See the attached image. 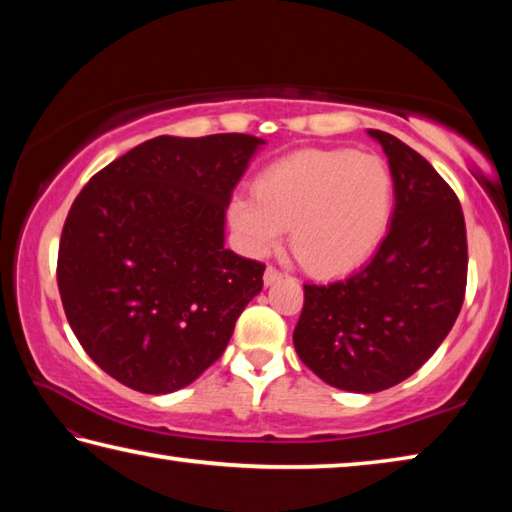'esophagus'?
Listing matches in <instances>:
<instances>
[{
	"label": "esophagus",
	"mask_w": 512,
	"mask_h": 512,
	"mask_svg": "<svg viewBox=\"0 0 512 512\" xmlns=\"http://www.w3.org/2000/svg\"><path fill=\"white\" fill-rule=\"evenodd\" d=\"M281 279H283V272H281V270H276L274 265H267V267H265V274H263L265 285H272V283L281 281Z\"/></svg>",
	"instance_id": "34e87169"
}]
</instances>
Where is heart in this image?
<instances>
[{
    "label": "heart",
    "instance_id": "obj_1",
    "mask_svg": "<svg viewBox=\"0 0 512 512\" xmlns=\"http://www.w3.org/2000/svg\"><path fill=\"white\" fill-rule=\"evenodd\" d=\"M393 209L384 159L353 150H299L258 175L254 197L231 202L245 247L267 254L290 227L297 261L315 274H344L378 247Z\"/></svg>",
    "mask_w": 512,
    "mask_h": 512
}]
</instances>
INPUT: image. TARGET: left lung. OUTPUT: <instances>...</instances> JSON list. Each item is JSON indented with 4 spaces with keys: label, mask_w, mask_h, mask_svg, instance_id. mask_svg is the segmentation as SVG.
<instances>
[{
    "label": "left lung",
    "mask_w": 512,
    "mask_h": 512,
    "mask_svg": "<svg viewBox=\"0 0 512 512\" xmlns=\"http://www.w3.org/2000/svg\"><path fill=\"white\" fill-rule=\"evenodd\" d=\"M389 157L396 209L362 270L303 285L294 348L330 387L375 393L407 380L436 353L468 285L461 202L429 161L398 137L369 130Z\"/></svg>",
    "instance_id": "1"
}]
</instances>
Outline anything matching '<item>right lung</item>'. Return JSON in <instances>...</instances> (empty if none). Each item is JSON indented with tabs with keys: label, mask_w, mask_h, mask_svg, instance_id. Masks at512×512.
I'll return each mask as SVG.
<instances>
[{
	"label": "right lung",
	"mask_w": 512,
	"mask_h": 512,
	"mask_svg": "<svg viewBox=\"0 0 512 512\" xmlns=\"http://www.w3.org/2000/svg\"><path fill=\"white\" fill-rule=\"evenodd\" d=\"M261 139L155 137L89 179L58 247V290L85 353L125 387L170 393L227 348L265 265L224 249V211Z\"/></svg>",
	"instance_id": "add662e5"
}]
</instances>
